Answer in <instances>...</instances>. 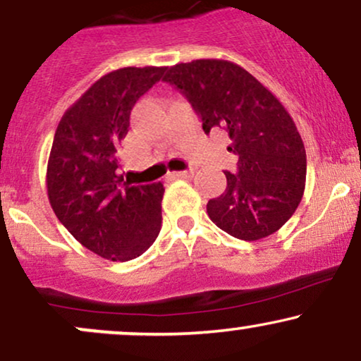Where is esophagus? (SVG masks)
<instances>
[{
  "mask_svg": "<svg viewBox=\"0 0 361 361\" xmlns=\"http://www.w3.org/2000/svg\"><path fill=\"white\" fill-rule=\"evenodd\" d=\"M193 176V171H175L169 173V178H190Z\"/></svg>",
  "mask_w": 361,
  "mask_h": 361,
  "instance_id": "obj_1",
  "label": "esophagus"
}]
</instances>
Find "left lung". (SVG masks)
<instances>
[{
	"label": "left lung",
	"mask_w": 361,
	"mask_h": 361,
	"mask_svg": "<svg viewBox=\"0 0 361 361\" xmlns=\"http://www.w3.org/2000/svg\"><path fill=\"white\" fill-rule=\"evenodd\" d=\"M202 118L205 134L224 128L238 171L207 204L212 222L243 241L271 235L292 217L305 188L307 159L295 122L279 98L241 66L197 59L164 69Z\"/></svg>",
	"instance_id": "obj_1"
}]
</instances>
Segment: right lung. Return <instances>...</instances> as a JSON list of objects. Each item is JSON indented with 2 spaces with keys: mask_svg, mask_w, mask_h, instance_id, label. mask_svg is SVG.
<instances>
[{
  "mask_svg": "<svg viewBox=\"0 0 361 361\" xmlns=\"http://www.w3.org/2000/svg\"><path fill=\"white\" fill-rule=\"evenodd\" d=\"M164 69L122 68L102 76L62 115L47 163L54 214L76 241L110 261L134 259L161 231L163 183L132 185L118 173V146L135 102Z\"/></svg>",
  "mask_w": 361,
  "mask_h": 361,
  "instance_id": "add662e5",
  "label": "right lung"
}]
</instances>
